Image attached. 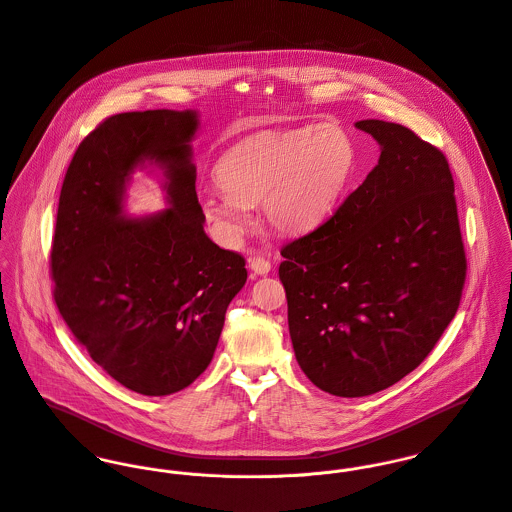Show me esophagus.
I'll use <instances>...</instances> for the list:
<instances>
[{
  "label": "esophagus",
  "mask_w": 512,
  "mask_h": 512,
  "mask_svg": "<svg viewBox=\"0 0 512 512\" xmlns=\"http://www.w3.org/2000/svg\"><path fill=\"white\" fill-rule=\"evenodd\" d=\"M248 268L252 270V274L256 276H268L272 272V264L266 260V258H260V256H254L248 260Z\"/></svg>",
  "instance_id": "obj_1"
}]
</instances>
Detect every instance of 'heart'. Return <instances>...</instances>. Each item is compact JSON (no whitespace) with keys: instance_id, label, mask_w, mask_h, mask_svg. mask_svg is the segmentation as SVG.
<instances>
[{"instance_id":"heart-1","label":"heart","mask_w":512,"mask_h":512,"mask_svg":"<svg viewBox=\"0 0 512 512\" xmlns=\"http://www.w3.org/2000/svg\"><path fill=\"white\" fill-rule=\"evenodd\" d=\"M355 159L353 140L335 124L252 136L220 157L215 177L222 191L205 193L201 211L228 246L244 240L256 205L276 232H309L339 205Z\"/></svg>"}]
</instances>
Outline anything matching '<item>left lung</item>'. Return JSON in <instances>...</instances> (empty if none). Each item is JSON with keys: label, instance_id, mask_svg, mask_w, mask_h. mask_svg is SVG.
Segmentation results:
<instances>
[{"label": "left lung", "instance_id": "1", "mask_svg": "<svg viewBox=\"0 0 512 512\" xmlns=\"http://www.w3.org/2000/svg\"><path fill=\"white\" fill-rule=\"evenodd\" d=\"M355 128L378 142L376 167L280 264L295 359L343 398L380 392L430 355L467 270L445 155L400 124Z\"/></svg>", "mask_w": 512, "mask_h": 512}]
</instances>
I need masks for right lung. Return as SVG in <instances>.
Returning a JSON list of instances; mask_svg holds the SVG:
<instances>
[{"instance_id": "1", "label": "right lung", "mask_w": 512, "mask_h": 512, "mask_svg": "<svg viewBox=\"0 0 512 512\" xmlns=\"http://www.w3.org/2000/svg\"><path fill=\"white\" fill-rule=\"evenodd\" d=\"M195 110L116 114L74 151L51 252L55 301L76 341L144 396L187 388L213 361L224 313L246 284L244 258L205 232ZM157 166L170 207L128 218L136 170Z\"/></svg>"}]
</instances>
